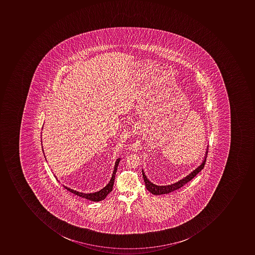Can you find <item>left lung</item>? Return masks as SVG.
Returning a JSON list of instances; mask_svg holds the SVG:
<instances>
[{"label":"left lung","mask_w":255,"mask_h":255,"mask_svg":"<svg viewBox=\"0 0 255 255\" xmlns=\"http://www.w3.org/2000/svg\"><path fill=\"white\" fill-rule=\"evenodd\" d=\"M208 145L207 147L206 151H205V157H204L203 161H202V163L200 164L195 169H194L192 172H190L188 175L184 177L182 179H180L178 182H175V183L171 184V185H157L155 184L152 183L150 182L148 178H147L146 175H145L143 170L141 169V172H142V176H143L144 182L145 184V188H147L148 192H151V194H153L155 195H164V194H168L170 192H174L175 190L178 189L181 187L183 186L184 185L189 182L198 172H201L202 169H203L204 166H205V161H206L207 154H208Z\"/></svg>","instance_id":"left-lung-1"}]
</instances>
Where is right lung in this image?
<instances>
[{"label": "right lung", "instance_id": "obj_1", "mask_svg": "<svg viewBox=\"0 0 255 255\" xmlns=\"http://www.w3.org/2000/svg\"><path fill=\"white\" fill-rule=\"evenodd\" d=\"M42 148H43V146H42ZM42 150H43V148ZM43 153H44V152H43ZM44 157H45V155H44ZM120 159H121V158H118L117 161H116L114 172H113V174H112V177L111 178H110L109 183L107 184L104 188L98 191V192H93V193H83V192H77L76 190L71 189V188H68V187L65 186V185H63V187H64L66 189L68 190L69 192H72V193L77 195V196L90 200V201H92V202H100L102 200L105 199L106 197L107 196V195H108L110 192H112V190H113V188H114L116 172H117Z\"/></svg>", "mask_w": 255, "mask_h": 255}]
</instances>
